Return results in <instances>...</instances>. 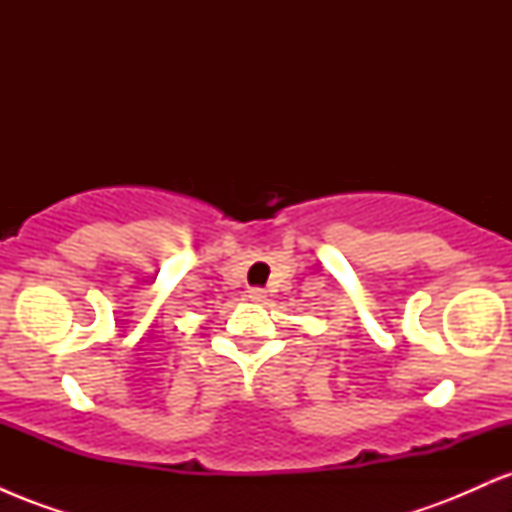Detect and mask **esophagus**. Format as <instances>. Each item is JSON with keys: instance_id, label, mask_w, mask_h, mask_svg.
<instances>
[{"instance_id": "esophagus-1", "label": "esophagus", "mask_w": 512, "mask_h": 512, "mask_svg": "<svg viewBox=\"0 0 512 512\" xmlns=\"http://www.w3.org/2000/svg\"><path fill=\"white\" fill-rule=\"evenodd\" d=\"M248 298H250V301H255V303H262L264 298H267V291H264V289H250Z\"/></svg>"}]
</instances>
